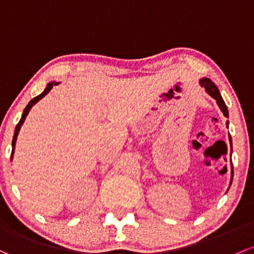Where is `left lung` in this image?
Wrapping results in <instances>:
<instances>
[{
    "label": "left lung",
    "instance_id": "1",
    "mask_svg": "<svg viewBox=\"0 0 254 254\" xmlns=\"http://www.w3.org/2000/svg\"><path fill=\"white\" fill-rule=\"evenodd\" d=\"M199 84H201L202 87H204L205 92H207L210 97H213L215 101H217V105L219 106V108H220V111L223 112V114L226 117V118H229L228 107H226L225 102H224L223 97H221L220 92H219L218 87L215 86L214 82L208 78H202L201 80H199ZM229 140H230V145H231V136L230 135H229ZM231 152H233V146H231ZM231 168H233V163H231ZM233 176H234V172H233V169H231V181H233ZM231 181H230V185H231Z\"/></svg>",
    "mask_w": 254,
    "mask_h": 254
}]
</instances>
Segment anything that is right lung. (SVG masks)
Listing matches in <instances>:
<instances>
[{
  "mask_svg": "<svg viewBox=\"0 0 254 254\" xmlns=\"http://www.w3.org/2000/svg\"><path fill=\"white\" fill-rule=\"evenodd\" d=\"M58 84H60V82H57V81H50L49 84L46 85V89L44 90V92L40 93V95L36 96V97H34L33 100H31L30 102L28 103V106L25 107V109H24L23 114H21V118H20V120H19V123H18L17 127H15L14 135H13V140H12V154H10V161H12V159H13V154H14L15 143H17V137H18V134H19V130H20L21 125H23V123L25 122V118H26V116H28V114H29V112H30V109L33 108V106L36 105V103L39 102V101L41 100V98H44L45 96H46L47 93H49V92L51 91V89H52L53 86H56V85H58Z\"/></svg>",
  "mask_w": 254,
  "mask_h": 254,
  "instance_id": "right-lung-1",
  "label": "right lung"
}]
</instances>
